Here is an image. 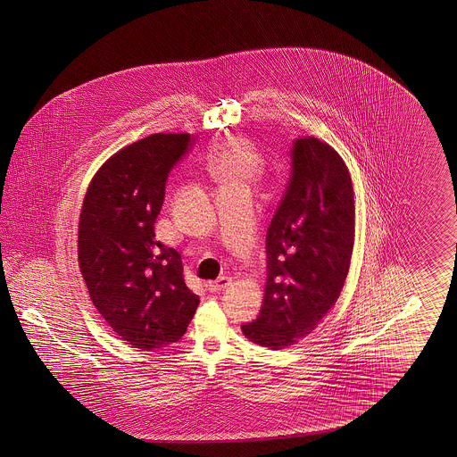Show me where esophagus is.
Returning <instances> with one entry per match:
<instances>
[{"label":"esophagus","instance_id":"1","mask_svg":"<svg viewBox=\"0 0 457 457\" xmlns=\"http://www.w3.org/2000/svg\"><path fill=\"white\" fill-rule=\"evenodd\" d=\"M231 283H233L231 278L222 276V278H219L218 281H209V283H207V289H209V291H222V289L229 287Z\"/></svg>","mask_w":457,"mask_h":457}]
</instances>
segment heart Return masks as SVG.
<instances>
[{
	"label": "heart",
	"instance_id": "1",
	"mask_svg": "<svg viewBox=\"0 0 457 457\" xmlns=\"http://www.w3.org/2000/svg\"><path fill=\"white\" fill-rule=\"evenodd\" d=\"M211 168L219 185H250L261 171L262 157L248 140L229 137L219 145Z\"/></svg>",
	"mask_w": 457,
	"mask_h": 457
}]
</instances>
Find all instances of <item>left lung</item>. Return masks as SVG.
<instances>
[{"instance_id": "8db88e82", "label": "left lung", "mask_w": 457, "mask_h": 457, "mask_svg": "<svg viewBox=\"0 0 457 457\" xmlns=\"http://www.w3.org/2000/svg\"><path fill=\"white\" fill-rule=\"evenodd\" d=\"M293 171L267 231V283L255 322L243 336L283 349L312 334L337 302L354 245V190L339 153L315 137L298 138Z\"/></svg>"}]
</instances>
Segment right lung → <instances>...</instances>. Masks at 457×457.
<instances>
[{"mask_svg": "<svg viewBox=\"0 0 457 457\" xmlns=\"http://www.w3.org/2000/svg\"><path fill=\"white\" fill-rule=\"evenodd\" d=\"M190 133H154L112 154L88 183L79 219V267L101 317L133 348L181 339L198 296L181 255L155 241L166 178L190 149Z\"/></svg>", "mask_w": 457, "mask_h": 457, "instance_id": "obj_1", "label": "right lung"}]
</instances>
